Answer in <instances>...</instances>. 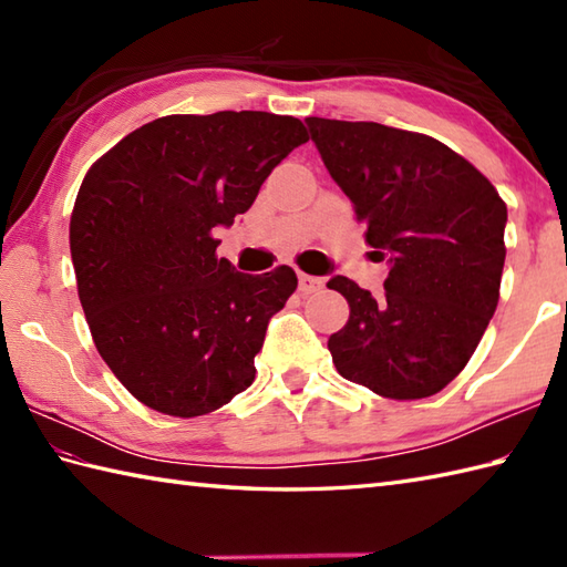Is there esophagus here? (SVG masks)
Returning a JSON list of instances; mask_svg holds the SVG:
<instances>
[{
	"label": "esophagus",
	"instance_id": "1",
	"mask_svg": "<svg viewBox=\"0 0 567 567\" xmlns=\"http://www.w3.org/2000/svg\"><path fill=\"white\" fill-rule=\"evenodd\" d=\"M323 290V280L317 275H307V272H299V292L302 295H315Z\"/></svg>",
	"mask_w": 567,
	"mask_h": 567
}]
</instances>
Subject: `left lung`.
<instances>
[{
    "instance_id": "left-lung-1",
    "label": "left lung",
    "mask_w": 567,
    "mask_h": 567,
    "mask_svg": "<svg viewBox=\"0 0 567 567\" xmlns=\"http://www.w3.org/2000/svg\"><path fill=\"white\" fill-rule=\"evenodd\" d=\"M307 126L368 226L365 240L390 256L380 299L343 275L327 282L351 307L329 339L333 365L388 400L436 394L467 365L497 309L507 204L431 136L319 116Z\"/></svg>"
}]
</instances>
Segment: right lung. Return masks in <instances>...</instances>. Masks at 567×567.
<instances>
[{"mask_svg": "<svg viewBox=\"0 0 567 567\" xmlns=\"http://www.w3.org/2000/svg\"><path fill=\"white\" fill-rule=\"evenodd\" d=\"M307 141L295 116L173 114L131 131L84 175L70 216L80 305L138 402L192 419L256 380L252 360L297 275L238 272L216 256L214 228L246 214Z\"/></svg>", "mask_w": 567, "mask_h": 567, "instance_id": "right-lung-1", "label": "right lung"}]
</instances>
